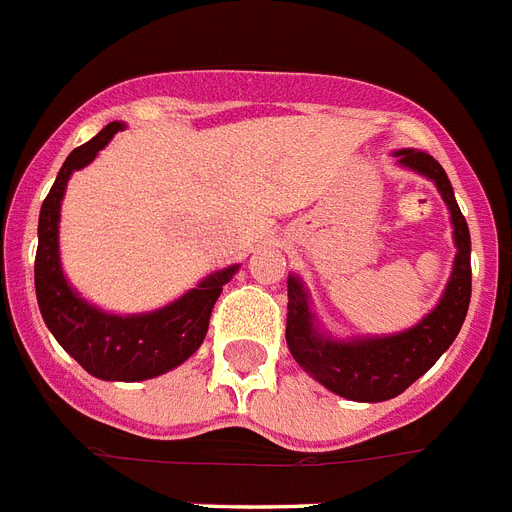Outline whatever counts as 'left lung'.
<instances>
[{"label": "left lung", "instance_id": "8db88e82", "mask_svg": "<svg viewBox=\"0 0 512 512\" xmlns=\"http://www.w3.org/2000/svg\"><path fill=\"white\" fill-rule=\"evenodd\" d=\"M399 163L438 186L451 209L456 259L443 298L417 326L388 336L339 342L316 329L308 292L298 277H287V347L300 368L349 401H386L404 393L440 360L464 326L471 300V238L445 170L422 150H399Z\"/></svg>", "mask_w": 512, "mask_h": 512}]
</instances>
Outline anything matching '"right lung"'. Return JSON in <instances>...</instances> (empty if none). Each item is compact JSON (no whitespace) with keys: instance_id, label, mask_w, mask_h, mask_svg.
I'll list each match as a JSON object with an SVG mask.
<instances>
[{"instance_id":"add662e5","label":"right lung","mask_w":512,"mask_h":512,"mask_svg":"<svg viewBox=\"0 0 512 512\" xmlns=\"http://www.w3.org/2000/svg\"><path fill=\"white\" fill-rule=\"evenodd\" d=\"M116 131H124L121 121H113L90 142L69 152L43 199L38 217L36 295L48 331L87 373L100 381L134 383L178 368L202 347L214 303L220 298L222 285L238 272V264L209 274L202 285L165 308L137 316H113L82 300L69 287L59 261V209L64 189L74 170L93 163Z\"/></svg>"}]
</instances>
